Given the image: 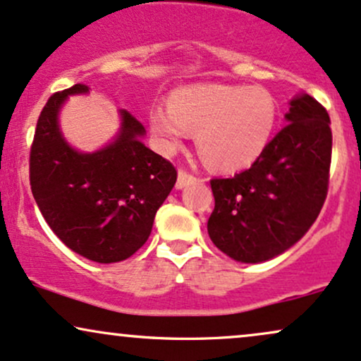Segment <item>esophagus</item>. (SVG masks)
Masks as SVG:
<instances>
[{
	"label": "esophagus",
	"instance_id": "1",
	"mask_svg": "<svg viewBox=\"0 0 361 361\" xmlns=\"http://www.w3.org/2000/svg\"><path fill=\"white\" fill-rule=\"evenodd\" d=\"M197 182V177L192 176V173H189L188 171H184V169H180L179 171V176H177V182H176V188L177 189H184L188 188L190 184H196Z\"/></svg>",
	"mask_w": 361,
	"mask_h": 361
}]
</instances>
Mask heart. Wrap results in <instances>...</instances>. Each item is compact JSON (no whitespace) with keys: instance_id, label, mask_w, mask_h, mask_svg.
<instances>
[{"instance_id":"b5f03b06","label":"heart","mask_w":361,"mask_h":361,"mask_svg":"<svg viewBox=\"0 0 361 361\" xmlns=\"http://www.w3.org/2000/svg\"><path fill=\"white\" fill-rule=\"evenodd\" d=\"M279 120L275 97L262 87L196 84L177 89L171 106L150 111V126L165 150L197 131L199 154L221 171L252 165L265 152Z\"/></svg>"}]
</instances>
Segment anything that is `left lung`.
<instances>
[{
    "label": "left lung",
    "instance_id": "1",
    "mask_svg": "<svg viewBox=\"0 0 361 361\" xmlns=\"http://www.w3.org/2000/svg\"><path fill=\"white\" fill-rule=\"evenodd\" d=\"M286 125L252 167L213 179V243L243 264L270 260L306 235L326 201L333 135L329 114L309 94L290 101Z\"/></svg>",
    "mask_w": 361,
    "mask_h": 361
}]
</instances>
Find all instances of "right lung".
I'll list each match as a JSON object with an SVG mask.
<instances>
[{"label":"right lung","instance_id":"add662e5","mask_svg":"<svg viewBox=\"0 0 361 361\" xmlns=\"http://www.w3.org/2000/svg\"><path fill=\"white\" fill-rule=\"evenodd\" d=\"M87 91L86 84H74L49 97L30 148V185L66 247L97 264H114L148 240L177 171L143 145L145 128L126 109H120L121 126L111 143L92 154L72 148L59 128V111L67 96Z\"/></svg>","mask_w":361,"mask_h":361}]
</instances>
